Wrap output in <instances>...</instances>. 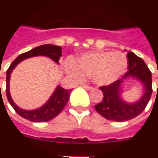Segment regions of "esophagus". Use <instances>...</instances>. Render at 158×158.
Listing matches in <instances>:
<instances>
[{"label": "esophagus", "mask_w": 158, "mask_h": 158, "mask_svg": "<svg viewBox=\"0 0 158 158\" xmlns=\"http://www.w3.org/2000/svg\"><path fill=\"white\" fill-rule=\"evenodd\" d=\"M83 88L86 89V90H91V89H93V87L89 86V85H83Z\"/></svg>", "instance_id": "esophagus-1"}]
</instances>
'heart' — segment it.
Returning a JSON list of instances; mask_svg holds the SVG:
<instances>
[{
    "instance_id": "obj_1",
    "label": "heart",
    "mask_w": 158,
    "mask_h": 158,
    "mask_svg": "<svg viewBox=\"0 0 158 158\" xmlns=\"http://www.w3.org/2000/svg\"><path fill=\"white\" fill-rule=\"evenodd\" d=\"M128 66L127 57L120 52H94L69 62L67 71L76 79L90 76L94 84L108 85L117 80Z\"/></svg>"
}]
</instances>
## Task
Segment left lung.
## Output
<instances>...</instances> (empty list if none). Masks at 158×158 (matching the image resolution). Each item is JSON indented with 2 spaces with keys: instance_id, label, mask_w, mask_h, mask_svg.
Returning a JSON list of instances; mask_svg holds the SVG:
<instances>
[{
  "instance_id": "left-lung-1",
  "label": "left lung",
  "mask_w": 158,
  "mask_h": 158,
  "mask_svg": "<svg viewBox=\"0 0 158 158\" xmlns=\"http://www.w3.org/2000/svg\"><path fill=\"white\" fill-rule=\"evenodd\" d=\"M128 71L121 79L106 86L100 87L103 99L95 105V109L104 118L115 121H126L136 117L144 110L152 93V73L140 57L132 52L127 53ZM128 77H134L142 83L145 94L135 104H128L120 98V85Z\"/></svg>"
}]
</instances>
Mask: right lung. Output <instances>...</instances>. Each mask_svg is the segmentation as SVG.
I'll return each instance as SVG.
<instances>
[{
    "label": "right lung",
    "instance_id": "obj_1",
    "mask_svg": "<svg viewBox=\"0 0 158 158\" xmlns=\"http://www.w3.org/2000/svg\"><path fill=\"white\" fill-rule=\"evenodd\" d=\"M37 56H46L50 57L55 62L59 63L60 57L62 56L61 48L59 46L45 44V45L37 47L27 52L19 55L11 63L6 71V96L11 106L20 116L33 122H45L56 117L64 109L69 101V95L72 90L64 89L62 87L57 86L50 99L43 106L32 110H23L19 107L18 106H16L15 103L14 102L10 94V78L11 72L13 71L15 67L23 60L29 58V57Z\"/></svg>",
    "mask_w": 158,
    "mask_h": 158
}]
</instances>
